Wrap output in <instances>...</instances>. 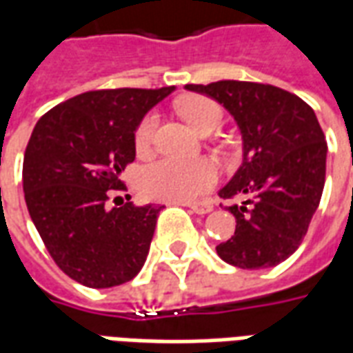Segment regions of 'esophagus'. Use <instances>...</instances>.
Returning a JSON list of instances; mask_svg holds the SVG:
<instances>
[{"label": "esophagus", "instance_id": "esophagus-1", "mask_svg": "<svg viewBox=\"0 0 353 353\" xmlns=\"http://www.w3.org/2000/svg\"><path fill=\"white\" fill-rule=\"evenodd\" d=\"M189 210H191L192 214H199V215H204V214H210L214 206L212 204H208V202H196V204H189Z\"/></svg>", "mask_w": 353, "mask_h": 353}]
</instances>
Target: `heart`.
<instances>
[{
  "instance_id": "1",
  "label": "heart",
  "mask_w": 353,
  "mask_h": 353,
  "mask_svg": "<svg viewBox=\"0 0 353 353\" xmlns=\"http://www.w3.org/2000/svg\"><path fill=\"white\" fill-rule=\"evenodd\" d=\"M179 113L200 134L210 128H217L223 119L219 103L206 96H187L179 101ZM159 124L157 113H147L134 134V145L138 153H149L153 145L154 130ZM219 177V170L208 159L179 161L161 159L147 164L139 172V189L149 199L168 202H194L214 189Z\"/></svg>"
}]
</instances>
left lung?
Returning <instances> with one entry per match:
<instances>
[{
    "instance_id": "8db88e82",
    "label": "left lung",
    "mask_w": 353,
    "mask_h": 353,
    "mask_svg": "<svg viewBox=\"0 0 353 353\" xmlns=\"http://www.w3.org/2000/svg\"><path fill=\"white\" fill-rule=\"evenodd\" d=\"M234 117L242 134V164L221 199L244 196L225 210L234 234L217 255L238 268H270L296 252L325 185L327 141L314 109L283 88L248 81L185 85Z\"/></svg>"
}]
</instances>
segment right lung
Masks as SVG:
<instances>
[{
	"label": "right lung",
	"instance_id": "right-lung-1",
	"mask_svg": "<svg viewBox=\"0 0 353 353\" xmlns=\"http://www.w3.org/2000/svg\"><path fill=\"white\" fill-rule=\"evenodd\" d=\"M174 90L79 94L47 111L32 132L22 166L28 212L54 263L87 288L121 285L145 263L164 206L105 202L136 159L138 124Z\"/></svg>",
	"mask_w": 353,
	"mask_h": 353
}]
</instances>
